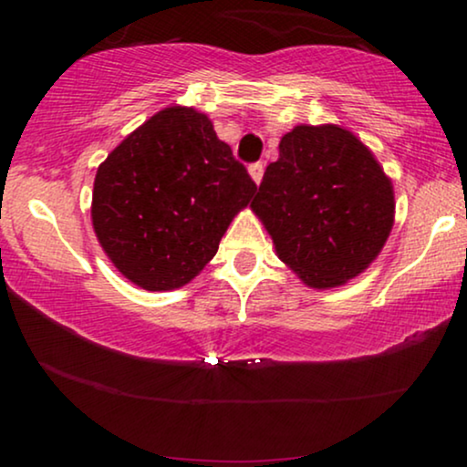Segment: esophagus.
I'll list each match as a JSON object with an SVG mask.
<instances>
[{"mask_svg":"<svg viewBox=\"0 0 467 467\" xmlns=\"http://www.w3.org/2000/svg\"><path fill=\"white\" fill-rule=\"evenodd\" d=\"M264 163H253L251 168H248V174H251V178L254 181V184L261 182V178H264Z\"/></svg>","mask_w":467,"mask_h":467,"instance_id":"esophagus-1","label":"esophagus"}]
</instances>
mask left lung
Returning <instances> with one entry per match:
<instances>
[{
	"label": "left lung",
	"instance_id": "left-lung-1",
	"mask_svg": "<svg viewBox=\"0 0 467 467\" xmlns=\"http://www.w3.org/2000/svg\"><path fill=\"white\" fill-rule=\"evenodd\" d=\"M265 168L253 213L278 259L312 289L366 272L393 229L391 178L374 152L340 125H296Z\"/></svg>",
	"mask_w": 467,
	"mask_h": 467
}]
</instances>
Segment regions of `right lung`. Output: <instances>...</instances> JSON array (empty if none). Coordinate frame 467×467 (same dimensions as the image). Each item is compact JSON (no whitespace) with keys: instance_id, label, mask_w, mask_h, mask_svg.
<instances>
[{"instance_id":"add662e5","label":"right lung","mask_w":467,"mask_h":467,"mask_svg":"<svg viewBox=\"0 0 467 467\" xmlns=\"http://www.w3.org/2000/svg\"><path fill=\"white\" fill-rule=\"evenodd\" d=\"M254 191L208 114L170 106L99 163L93 232L127 280L144 291H171L206 267Z\"/></svg>"}]
</instances>
